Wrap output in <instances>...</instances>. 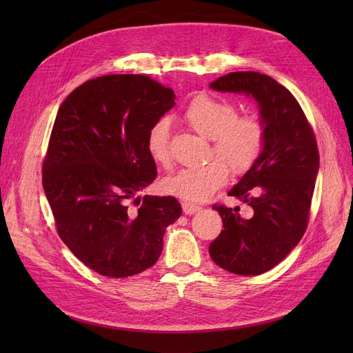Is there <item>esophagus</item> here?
<instances>
[{
  "instance_id": "obj_1",
  "label": "esophagus",
  "mask_w": 353,
  "mask_h": 353,
  "mask_svg": "<svg viewBox=\"0 0 353 353\" xmlns=\"http://www.w3.org/2000/svg\"><path fill=\"white\" fill-rule=\"evenodd\" d=\"M200 209H201L200 206L193 205V203H187V201L183 203V210H184L185 215H191V213H196V212H199Z\"/></svg>"
}]
</instances>
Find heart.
Instances as JSON below:
<instances>
[{"label":"heart","instance_id":"heart-1","mask_svg":"<svg viewBox=\"0 0 353 353\" xmlns=\"http://www.w3.org/2000/svg\"><path fill=\"white\" fill-rule=\"evenodd\" d=\"M184 121L196 132L210 140L209 162L196 168L181 169L163 181L166 193L188 203H201L215 194L228 179V168L240 175L256 163L265 144V125L258 113H239L230 101L199 94L183 112ZM147 150L154 162L170 165L169 128L165 121L156 122L147 134Z\"/></svg>","mask_w":353,"mask_h":353}]
</instances>
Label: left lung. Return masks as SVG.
<instances>
[{"label": "left lung", "mask_w": 353, "mask_h": 353, "mask_svg": "<svg viewBox=\"0 0 353 353\" xmlns=\"http://www.w3.org/2000/svg\"><path fill=\"white\" fill-rule=\"evenodd\" d=\"M210 87L250 94L261 105L263 150L228 193L248 203L253 215L244 219L240 208L213 205L223 230L209 245L210 258L221 268L259 275L279 265L307 228L319 168L316 138L293 94L268 74L231 72Z\"/></svg>", "instance_id": "obj_1"}]
</instances>
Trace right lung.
I'll return each instance as SVG.
<instances>
[{"label":"right lung","mask_w":353,"mask_h":353,"mask_svg":"<svg viewBox=\"0 0 353 353\" xmlns=\"http://www.w3.org/2000/svg\"><path fill=\"white\" fill-rule=\"evenodd\" d=\"M174 104V91L145 74H104L73 90L57 112L42 185L60 239L100 275L150 268L165 228L181 216L172 196L128 205L156 179L147 134Z\"/></svg>","instance_id":"add662e5"}]
</instances>
